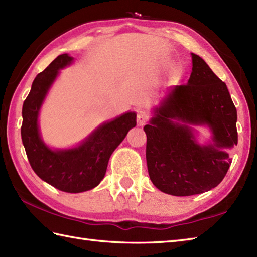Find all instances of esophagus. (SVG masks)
Here are the masks:
<instances>
[{"label": "esophagus", "instance_id": "1", "mask_svg": "<svg viewBox=\"0 0 257 257\" xmlns=\"http://www.w3.org/2000/svg\"><path fill=\"white\" fill-rule=\"evenodd\" d=\"M149 120V113L145 110L137 111V121L139 125H144Z\"/></svg>", "mask_w": 257, "mask_h": 257}]
</instances>
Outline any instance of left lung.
I'll return each instance as SVG.
<instances>
[{"instance_id":"8db88e82","label":"left lung","mask_w":257,"mask_h":257,"mask_svg":"<svg viewBox=\"0 0 257 257\" xmlns=\"http://www.w3.org/2000/svg\"><path fill=\"white\" fill-rule=\"evenodd\" d=\"M191 55L188 84L174 87L144 128L150 180L176 196L200 194L219 185L232 162L227 149L237 145V112L225 83L199 55ZM189 124L207 125L213 144L200 145Z\"/></svg>"}]
</instances>
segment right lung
I'll use <instances>...</instances> for the list:
<instances>
[{"label":"right lung","mask_w":257,"mask_h":257,"mask_svg":"<svg viewBox=\"0 0 257 257\" xmlns=\"http://www.w3.org/2000/svg\"><path fill=\"white\" fill-rule=\"evenodd\" d=\"M72 62L73 57L62 54L36 76L22 109L21 136L30 165L43 181L64 192L79 193L100 183L109 158L137 121L135 112H125L99 125L78 147L65 150L48 148L38 130V112L58 70Z\"/></svg>","instance_id":"1"}]
</instances>
